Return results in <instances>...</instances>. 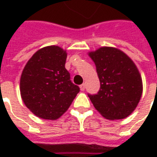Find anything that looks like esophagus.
Wrapping results in <instances>:
<instances>
[{
  "mask_svg": "<svg viewBox=\"0 0 157 157\" xmlns=\"http://www.w3.org/2000/svg\"><path fill=\"white\" fill-rule=\"evenodd\" d=\"M85 88H86V86H85V84H82L81 86H80V90H81V91H84V90H85Z\"/></svg>",
  "mask_w": 157,
  "mask_h": 157,
  "instance_id": "obj_1",
  "label": "esophagus"
}]
</instances>
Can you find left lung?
Instances as JSON below:
<instances>
[{
    "label": "left lung",
    "instance_id": "8db88e82",
    "mask_svg": "<svg viewBox=\"0 0 157 157\" xmlns=\"http://www.w3.org/2000/svg\"><path fill=\"white\" fill-rule=\"evenodd\" d=\"M89 56L100 82L97 94H88L94 107L108 120L128 117L142 97V78L136 64L124 52L113 47L100 48Z\"/></svg>",
    "mask_w": 157,
    "mask_h": 157
}]
</instances>
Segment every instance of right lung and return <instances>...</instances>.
<instances>
[{
    "label": "right lung",
    "instance_id": "1",
    "mask_svg": "<svg viewBox=\"0 0 157 157\" xmlns=\"http://www.w3.org/2000/svg\"><path fill=\"white\" fill-rule=\"evenodd\" d=\"M67 54L58 46H47L28 61L20 80L25 105L37 117L57 120L69 108L79 87L65 69Z\"/></svg>",
    "mask_w": 157,
    "mask_h": 157
}]
</instances>
